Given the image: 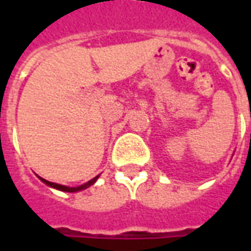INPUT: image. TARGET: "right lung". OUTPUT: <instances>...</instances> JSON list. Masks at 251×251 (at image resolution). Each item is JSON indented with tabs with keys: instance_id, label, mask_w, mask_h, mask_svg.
<instances>
[{
	"instance_id": "1",
	"label": "right lung",
	"mask_w": 251,
	"mask_h": 251,
	"mask_svg": "<svg viewBox=\"0 0 251 251\" xmlns=\"http://www.w3.org/2000/svg\"><path fill=\"white\" fill-rule=\"evenodd\" d=\"M40 179H41V177H40ZM97 179H98V176H97V177H94V179H91L90 181H87L86 184L79 185V187H76V188H71V187H66V185L56 184V183H51V181H48V180H46V179H41V181H43V183H46L47 185L52 187V188L60 189V191H66V192H76V191H82V189H86L87 187H90V185H93L94 183H95V180H97Z\"/></svg>"
}]
</instances>
